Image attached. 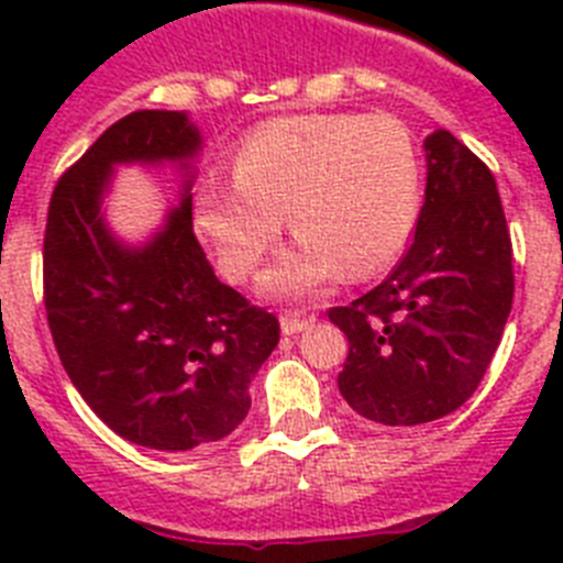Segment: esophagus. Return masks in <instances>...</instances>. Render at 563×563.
Listing matches in <instances>:
<instances>
[{
  "label": "esophagus",
  "instance_id": "1",
  "mask_svg": "<svg viewBox=\"0 0 563 563\" xmlns=\"http://www.w3.org/2000/svg\"><path fill=\"white\" fill-rule=\"evenodd\" d=\"M310 327L312 318L307 316H298V312H285V316H282V332H285V335H298V332L310 330Z\"/></svg>",
  "mask_w": 563,
  "mask_h": 563
}]
</instances>
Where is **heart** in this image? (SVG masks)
Instances as JSON below:
<instances>
[{
  "label": "heart",
  "mask_w": 563,
  "mask_h": 563,
  "mask_svg": "<svg viewBox=\"0 0 563 563\" xmlns=\"http://www.w3.org/2000/svg\"><path fill=\"white\" fill-rule=\"evenodd\" d=\"M420 211V157L389 114H290L262 123L236 152V172H206L194 225L228 278L258 267L285 228L298 233L258 278L271 298H310L346 273L391 265Z\"/></svg>",
  "instance_id": "obj_1"
}]
</instances>
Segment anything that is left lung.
<instances>
[{
  "label": "left lung",
  "mask_w": 563,
  "mask_h": 563,
  "mask_svg": "<svg viewBox=\"0 0 563 563\" xmlns=\"http://www.w3.org/2000/svg\"><path fill=\"white\" fill-rule=\"evenodd\" d=\"M426 148L415 242L375 290L330 321L350 338L343 400L380 426H420L474 395L514 305V251L490 168L451 132Z\"/></svg>",
  "instance_id": "left-lung-1"
}]
</instances>
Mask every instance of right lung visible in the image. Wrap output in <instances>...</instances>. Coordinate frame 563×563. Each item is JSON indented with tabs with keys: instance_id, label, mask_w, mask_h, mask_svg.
<instances>
[{
	"instance_id": "add662e5",
	"label": "right lung",
	"mask_w": 563,
	"mask_h": 563,
	"mask_svg": "<svg viewBox=\"0 0 563 563\" xmlns=\"http://www.w3.org/2000/svg\"><path fill=\"white\" fill-rule=\"evenodd\" d=\"M202 134L186 112L137 109L58 180L44 231V307L69 380L114 434L191 451L231 434L278 343L273 312L213 276L191 225ZM181 172V206L141 246L102 211L118 165Z\"/></svg>"
}]
</instances>
